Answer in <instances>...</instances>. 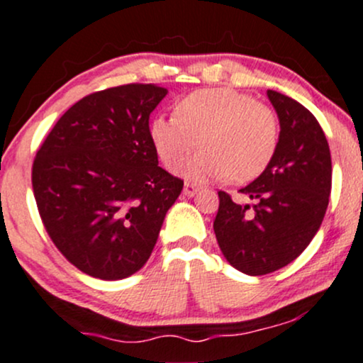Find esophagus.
<instances>
[{
    "label": "esophagus",
    "instance_id": "34e87169",
    "mask_svg": "<svg viewBox=\"0 0 363 363\" xmlns=\"http://www.w3.org/2000/svg\"><path fill=\"white\" fill-rule=\"evenodd\" d=\"M198 191H200V188H198L196 184H193V182H186V184H184V194H186V196H189V198L194 196Z\"/></svg>",
    "mask_w": 363,
    "mask_h": 363
}]
</instances>
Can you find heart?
Instances as JSON below:
<instances>
[{
    "label": "heart",
    "mask_w": 363,
    "mask_h": 363,
    "mask_svg": "<svg viewBox=\"0 0 363 363\" xmlns=\"http://www.w3.org/2000/svg\"><path fill=\"white\" fill-rule=\"evenodd\" d=\"M155 151L169 169L186 165L194 181L225 179L246 182L267 169L279 143L276 113L229 87L194 91L175 106V115H158L150 123Z\"/></svg>",
    "instance_id": "1"
}]
</instances>
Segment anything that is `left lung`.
Wrapping results in <instances>:
<instances>
[{
    "label": "left lung",
    "mask_w": 363,
    "mask_h": 363,
    "mask_svg": "<svg viewBox=\"0 0 363 363\" xmlns=\"http://www.w3.org/2000/svg\"><path fill=\"white\" fill-rule=\"evenodd\" d=\"M267 96L281 127L276 153L240 189L253 205H238L218 191L213 222L225 260L248 276L274 272L303 253L324 220L333 181L329 145L317 118L286 94L269 89Z\"/></svg>",
    "instance_id": "8db88e82"
}]
</instances>
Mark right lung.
<instances>
[{
  "label": "right lung",
  "instance_id": "1",
  "mask_svg": "<svg viewBox=\"0 0 363 363\" xmlns=\"http://www.w3.org/2000/svg\"><path fill=\"white\" fill-rule=\"evenodd\" d=\"M169 91L127 84L72 105L35 153L33 188L55 246L91 277L118 281L148 262L184 182L158 165L150 115Z\"/></svg>",
  "mask_w": 363,
  "mask_h": 363
}]
</instances>
